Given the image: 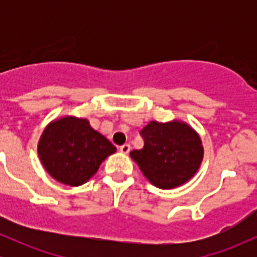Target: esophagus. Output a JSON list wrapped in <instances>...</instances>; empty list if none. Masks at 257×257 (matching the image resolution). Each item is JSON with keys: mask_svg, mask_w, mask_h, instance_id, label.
Returning <instances> with one entry per match:
<instances>
[{"mask_svg": "<svg viewBox=\"0 0 257 257\" xmlns=\"http://www.w3.org/2000/svg\"><path fill=\"white\" fill-rule=\"evenodd\" d=\"M119 151L126 155V153H129V151H131V145H129V144H124V145L119 147Z\"/></svg>", "mask_w": 257, "mask_h": 257, "instance_id": "esophagus-1", "label": "esophagus"}]
</instances>
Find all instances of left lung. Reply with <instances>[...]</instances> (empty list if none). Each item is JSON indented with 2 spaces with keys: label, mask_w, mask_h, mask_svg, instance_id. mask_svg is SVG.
Here are the masks:
<instances>
[{
  "label": "left lung",
  "mask_w": 257,
  "mask_h": 257,
  "mask_svg": "<svg viewBox=\"0 0 257 257\" xmlns=\"http://www.w3.org/2000/svg\"><path fill=\"white\" fill-rule=\"evenodd\" d=\"M144 147L131 152L145 178L156 187L170 190L187 182L203 161L202 140L181 120H152L140 133Z\"/></svg>",
  "instance_id": "1"
}]
</instances>
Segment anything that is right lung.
I'll return each instance as SVG.
<instances>
[{"mask_svg":"<svg viewBox=\"0 0 257 257\" xmlns=\"http://www.w3.org/2000/svg\"><path fill=\"white\" fill-rule=\"evenodd\" d=\"M37 152L52 178L65 185L81 186L98 172L106 157L116 152V147L85 118L66 116L46 126Z\"/></svg>","mask_w":257,"mask_h":257,"instance_id":"obj_1","label":"right lung"}]
</instances>
